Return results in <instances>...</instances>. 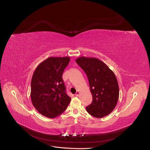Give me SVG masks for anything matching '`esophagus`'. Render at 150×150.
I'll return each instance as SVG.
<instances>
[{
  "instance_id": "esophagus-1",
  "label": "esophagus",
  "mask_w": 150,
  "mask_h": 150,
  "mask_svg": "<svg viewBox=\"0 0 150 150\" xmlns=\"http://www.w3.org/2000/svg\"><path fill=\"white\" fill-rule=\"evenodd\" d=\"M79 93H80V92L79 91H77L76 94H75V96H78L79 95Z\"/></svg>"
}]
</instances>
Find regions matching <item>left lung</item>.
<instances>
[{
  "label": "left lung",
  "mask_w": 150,
  "mask_h": 150,
  "mask_svg": "<svg viewBox=\"0 0 150 150\" xmlns=\"http://www.w3.org/2000/svg\"><path fill=\"white\" fill-rule=\"evenodd\" d=\"M76 62L85 72L89 81L93 101L86 107L91 116L101 118L115 108L119 99V86L115 74L97 58L80 57Z\"/></svg>",
  "instance_id": "1"
}]
</instances>
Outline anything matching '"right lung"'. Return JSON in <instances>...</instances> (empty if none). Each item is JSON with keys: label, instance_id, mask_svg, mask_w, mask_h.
<instances>
[{"label": "right lung", "instance_id": "1", "mask_svg": "<svg viewBox=\"0 0 150 150\" xmlns=\"http://www.w3.org/2000/svg\"><path fill=\"white\" fill-rule=\"evenodd\" d=\"M69 61V57H49L38 65L33 75L32 103L39 113L49 118L62 114L71 101L62 78Z\"/></svg>", "mask_w": 150, "mask_h": 150}]
</instances>
